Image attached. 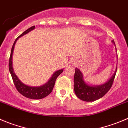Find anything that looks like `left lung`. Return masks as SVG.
I'll use <instances>...</instances> for the list:
<instances>
[{"instance_id":"left-lung-1","label":"left lung","mask_w":128,"mask_h":128,"mask_svg":"<svg viewBox=\"0 0 128 128\" xmlns=\"http://www.w3.org/2000/svg\"><path fill=\"white\" fill-rule=\"evenodd\" d=\"M112 42L115 45L114 42L112 41ZM116 71L112 77L107 83L101 85L91 86L84 82L83 74L80 70L78 68H75V73L74 76V90L77 97L86 102H93L102 98L108 92L112 86Z\"/></svg>"}]
</instances>
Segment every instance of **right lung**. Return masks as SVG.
Returning a JSON list of instances; mask_svg holds the SVG:
<instances>
[{"mask_svg":"<svg viewBox=\"0 0 128 128\" xmlns=\"http://www.w3.org/2000/svg\"><path fill=\"white\" fill-rule=\"evenodd\" d=\"M34 28H35V26H32V27H30V28H28V30H26L25 31V32H24L22 34H20L17 38L16 39L15 41H14V44H13L12 45V47L11 51H10V57H9V72H10V74H11L12 78L14 85H15L16 88L18 91L21 95L24 96L25 97L28 98L42 99L43 98L46 96L47 95H48L51 92H52V90H53L54 88V86L55 83H56V79H57V78L62 72L63 69L62 70L56 71V72L52 74V77H51L50 79L48 80V82L46 83H45V84H44V85L36 87L30 86L26 85V84L22 83V82L19 80L18 76L15 74L12 68V54L13 50H14V45H15L16 42V41L18 40V39L20 37L24 35L26 33H28V32H30V31L34 30Z\"/></svg>","mask_w":128,"mask_h":128,"instance_id":"1","label":"right lung"}]
</instances>
